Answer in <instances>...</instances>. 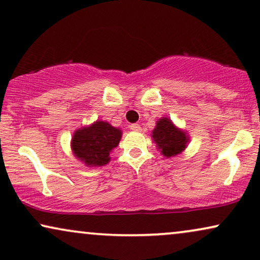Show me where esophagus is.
I'll return each mask as SVG.
<instances>
[{"mask_svg":"<svg viewBox=\"0 0 260 260\" xmlns=\"http://www.w3.org/2000/svg\"><path fill=\"white\" fill-rule=\"evenodd\" d=\"M131 130H134V131H140L141 130V125L140 124H131V125L129 126Z\"/></svg>","mask_w":260,"mask_h":260,"instance_id":"esophagus-1","label":"esophagus"}]
</instances>
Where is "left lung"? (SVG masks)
Wrapping results in <instances>:
<instances>
[{
  "label": "left lung",
  "mask_w": 260,
  "mask_h": 260,
  "mask_svg": "<svg viewBox=\"0 0 260 260\" xmlns=\"http://www.w3.org/2000/svg\"><path fill=\"white\" fill-rule=\"evenodd\" d=\"M151 137L156 143V147L166 157H173L181 154L186 149L189 141L186 131L176 127L168 117L167 118L162 117L156 122Z\"/></svg>",
  "instance_id": "obj_1"
}]
</instances>
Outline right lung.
<instances>
[{"instance_id":"add662e5","label":"right lung","mask_w":260,"mask_h":260,"mask_svg":"<svg viewBox=\"0 0 260 260\" xmlns=\"http://www.w3.org/2000/svg\"><path fill=\"white\" fill-rule=\"evenodd\" d=\"M122 130L104 120H97L73 134L72 151L87 167H101L110 162V152L118 145Z\"/></svg>"}]
</instances>
